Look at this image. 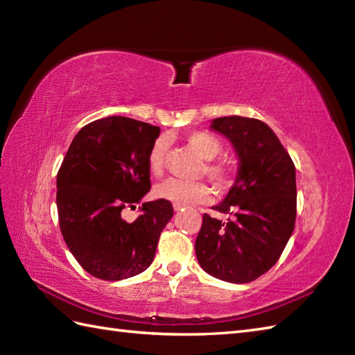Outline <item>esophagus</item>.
Returning <instances> with one entry per match:
<instances>
[{
    "label": "esophagus",
    "mask_w": 355,
    "mask_h": 355,
    "mask_svg": "<svg viewBox=\"0 0 355 355\" xmlns=\"http://www.w3.org/2000/svg\"><path fill=\"white\" fill-rule=\"evenodd\" d=\"M184 209V206H182V205H173V210H175V212H180V210H183Z\"/></svg>",
    "instance_id": "34e87169"
}]
</instances>
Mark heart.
I'll return each instance as SVG.
<instances>
[{
    "mask_svg": "<svg viewBox=\"0 0 355 355\" xmlns=\"http://www.w3.org/2000/svg\"><path fill=\"white\" fill-rule=\"evenodd\" d=\"M187 143L197 150V153L209 160L205 164V172L218 189H224L232 183V169L223 162H214L223 153L221 141L212 134L205 131H193L187 134ZM166 154H168V140L157 139L150 146L148 154V168L155 177L163 175L166 166ZM155 195L158 198L171 201L173 205H197L206 202L212 197L210 187L202 182H186V180L171 178L168 182L157 186Z\"/></svg>",
    "mask_w": 355,
    "mask_h": 355,
    "instance_id": "obj_1",
    "label": "heart"
}]
</instances>
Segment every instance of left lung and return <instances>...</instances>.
I'll return each instance as SVG.
<instances>
[{
    "label": "left lung",
    "instance_id": "left-lung-1",
    "mask_svg": "<svg viewBox=\"0 0 355 355\" xmlns=\"http://www.w3.org/2000/svg\"><path fill=\"white\" fill-rule=\"evenodd\" d=\"M236 150L235 183L215 210L233 214L223 223L202 215L195 253L206 273L247 284L275 266L296 221V169L268 125L241 116L218 117L210 125Z\"/></svg>",
    "mask_w": 355,
    "mask_h": 355
}]
</instances>
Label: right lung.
<instances>
[{"label": "right lung", "instance_id": "obj_1", "mask_svg": "<svg viewBox=\"0 0 355 355\" xmlns=\"http://www.w3.org/2000/svg\"><path fill=\"white\" fill-rule=\"evenodd\" d=\"M160 128L111 116L74 135L56 177L59 227L80 267L103 281H122L154 261L158 238L173 215L171 201L143 202L137 220L122 210L150 189L148 154Z\"/></svg>", "mask_w": 355, "mask_h": 355}]
</instances>
